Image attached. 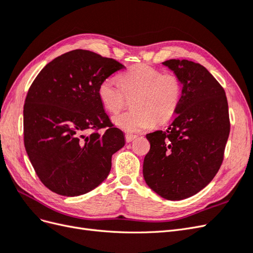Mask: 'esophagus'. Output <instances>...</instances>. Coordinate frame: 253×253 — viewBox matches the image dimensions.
Masks as SVG:
<instances>
[{
  "label": "esophagus",
  "instance_id": "obj_1",
  "mask_svg": "<svg viewBox=\"0 0 253 253\" xmlns=\"http://www.w3.org/2000/svg\"><path fill=\"white\" fill-rule=\"evenodd\" d=\"M136 135H133V134H126V142H131L133 141L135 138H136Z\"/></svg>",
  "mask_w": 253,
  "mask_h": 253
}]
</instances>
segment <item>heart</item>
<instances>
[{"label":"heart","instance_id":"b5f03b06","mask_svg":"<svg viewBox=\"0 0 253 253\" xmlns=\"http://www.w3.org/2000/svg\"><path fill=\"white\" fill-rule=\"evenodd\" d=\"M104 79L98 87L103 108L113 114L124 108L126 98L134 99L132 111L117 115L114 124L129 133H138L170 121L182 97V81L176 74H164L149 64L132 66L119 78Z\"/></svg>","mask_w":253,"mask_h":253}]
</instances>
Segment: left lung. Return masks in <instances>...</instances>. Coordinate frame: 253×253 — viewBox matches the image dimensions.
Listing matches in <instances>:
<instances>
[{
    "instance_id": "8db88e82",
    "label": "left lung",
    "mask_w": 253,
    "mask_h": 253,
    "mask_svg": "<svg viewBox=\"0 0 253 253\" xmlns=\"http://www.w3.org/2000/svg\"><path fill=\"white\" fill-rule=\"evenodd\" d=\"M182 81V97L167 131L147 134L143 160L148 186L166 200L180 201L200 192L223 164L230 133L225 89L206 68L188 60L164 62Z\"/></svg>"
}]
</instances>
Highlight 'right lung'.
Instances as JSON below:
<instances>
[{
  "label": "right lung",
  "mask_w": 253,
  "mask_h": 253,
  "mask_svg": "<svg viewBox=\"0 0 253 253\" xmlns=\"http://www.w3.org/2000/svg\"><path fill=\"white\" fill-rule=\"evenodd\" d=\"M124 68L112 58L75 49L45 65L30 85L24 145L38 177L52 192L82 195L108 177L125 136L104 112L98 87Z\"/></svg>",
  "instance_id": "right-lung-1"
}]
</instances>
